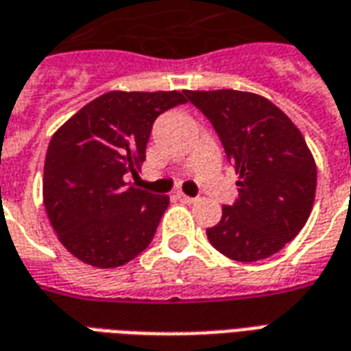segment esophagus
Here are the masks:
<instances>
[{
    "instance_id": "34e87169",
    "label": "esophagus",
    "mask_w": 351,
    "mask_h": 351,
    "mask_svg": "<svg viewBox=\"0 0 351 351\" xmlns=\"http://www.w3.org/2000/svg\"><path fill=\"white\" fill-rule=\"evenodd\" d=\"M176 197L180 199L182 203H188V205H191V203H195V201H197V197H190V195H186V193H182V191H178V193H176Z\"/></svg>"
}]
</instances>
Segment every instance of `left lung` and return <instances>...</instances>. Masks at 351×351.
Here are the masks:
<instances>
[{
	"mask_svg": "<svg viewBox=\"0 0 351 351\" xmlns=\"http://www.w3.org/2000/svg\"><path fill=\"white\" fill-rule=\"evenodd\" d=\"M184 93L213 123L241 175L239 197L206 229L208 241L235 261L271 258L304 228L314 205L317 171L306 141L276 105L258 93Z\"/></svg>",
	"mask_w": 351,
	"mask_h": 351,
	"instance_id": "left-lung-1",
	"label": "left lung"
}]
</instances>
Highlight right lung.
Segmentation results:
<instances>
[{"mask_svg": "<svg viewBox=\"0 0 351 351\" xmlns=\"http://www.w3.org/2000/svg\"><path fill=\"white\" fill-rule=\"evenodd\" d=\"M186 103L184 92H108L50 138L43 199L60 243L99 269L137 258L167 210V195L123 182L137 175L156 118Z\"/></svg>", "mask_w": 351, "mask_h": 351, "instance_id": "right-lung-1", "label": "right lung"}]
</instances>
